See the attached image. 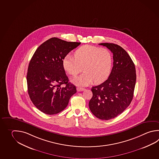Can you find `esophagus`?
Wrapping results in <instances>:
<instances>
[{
  "label": "esophagus",
  "instance_id": "34e87169",
  "mask_svg": "<svg viewBox=\"0 0 159 159\" xmlns=\"http://www.w3.org/2000/svg\"><path fill=\"white\" fill-rule=\"evenodd\" d=\"M84 90V88H83L81 87H77V91L78 92H81V91H83Z\"/></svg>",
  "mask_w": 159,
  "mask_h": 159
}]
</instances>
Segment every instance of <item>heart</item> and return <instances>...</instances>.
Instances as JSON below:
<instances>
[{"label": "heart", "mask_w": 159, "mask_h": 159, "mask_svg": "<svg viewBox=\"0 0 159 159\" xmlns=\"http://www.w3.org/2000/svg\"><path fill=\"white\" fill-rule=\"evenodd\" d=\"M112 57L107 49L94 46H82L75 52V57L67 55L63 60L65 70L75 76L83 70L84 72L75 78L73 82L79 86H86L94 80L96 83L105 81L110 74Z\"/></svg>", "instance_id": "b5f03b06"}]
</instances>
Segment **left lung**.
Listing matches in <instances>:
<instances>
[{"instance_id": "1", "label": "left lung", "mask_w": 159, "mask_h": 159, "mask_svg": "<svg viewBox=\"0 0 159 159\" xmlns=\"http://www.w3.org/2000/svg\"><path fill=\"white\" fill-rule=\"evenodd\" d=\"M113 54V67L107 80L93 87L89 107L96 117L113 119L123 112L133 100L136 83V70L131 58L120 46L101 43Z\"/></svg>"}]
</instances>
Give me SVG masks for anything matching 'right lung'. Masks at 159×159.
Here are the masks:
<instances>
[{
  "instance_id": "add662e5",
  "label": "right lung",
  "mask_w": 159,
  "mask_h": 159,
  "mask_svg": "<svg viewBox=\"0 0 159 159\" xmlns=\"http://www.w3.org/2000/svg\"><path fill=\"white\" fill-rule=\"evenodd\" d=\"M80 44L53 37L39 46L33 55L26 75L28 92L33 104L43 113L52 115L62 111L76 92L74 85L68 83L63 60ZM62 84L66 86L62 88Z\"/></svg>"
}]
</instances>
